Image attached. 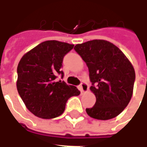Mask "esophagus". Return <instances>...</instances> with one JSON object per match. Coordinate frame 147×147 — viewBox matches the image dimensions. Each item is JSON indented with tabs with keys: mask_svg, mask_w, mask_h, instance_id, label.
Masks as SVG:
<instances>
[{
	"mask_svg": "<svg viewBox=\"0 0 147 147\" xmlns=\"http://www.w3.org/2000/svg\"><path fill=\"white\" fill-rule=\"evenodd\" d=\"M80 87V90H81V92L82 93L86 92V91L88 90V89H89V87H88V86H87V84L85 83H81Z\"/></svg>",
	"mask_w": 147,
	"mask_h": 147,
	"instance_id": "obj_1",
	"label": "esophagus"
}]
</instances>
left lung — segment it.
Wrapping results in <instances>:
<instances>
[{
    "mask_svg": "<svg viewBox=\"0 0 147 147\" xmlns=\"http://www.w3.org/2000/svg\"><path fill=\"white\" fill-rule=\"evenodd\" d=\"M74 49L88 67L90 90L96 97L95 105L86 109V113L101 120L117 117L132 97L136 72L131 63L117 46L105 40L94 39Z\"/></svg>",
    "mask_w": 147,
    "mask_h": 147,
    "instance_id": "left-lung-1",
    "label": "left lung"
}]
</instances>
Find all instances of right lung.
I'll use <instances>...</instances> for the list:
<instances>
[{
  "mask_svg": "<svg viewBox=\"0 0 147 147\" xmlns=\"http://www.w3.org/2000/svg\"><path fill=\"white\" fill-rule=\"evenodd\" d=\"M74 45L59 41L42 42L22 57L17 67L16 87L27 109L42 119L61 116L67 99L80 95L75 86L56 81L64 55Z\"/></svg>",
  "mask_w": 147,
  "mask_h": 147,
  "instance_id": "1",
  "label": "right lung"
}]
</instances>
